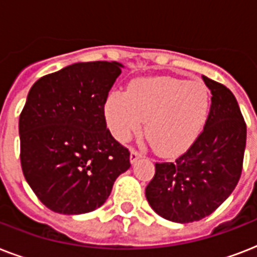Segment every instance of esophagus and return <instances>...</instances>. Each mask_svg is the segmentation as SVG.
I'll use <instances>...</instances> for the list:
<instances>
[{"label": "esophagus", "instance_id": "esophagus-1", "mask_svg": "<svg viewBox=\"0 0 257 257\" xmlns=\"http://www.w3.org/2000/svg\"><path fill=\"white\" fill-rule=\"evenodd\" d=\"M140 157H141L140 152H137V151H135V149H132V151H131V157H129V159H131V163H132V164H135V163H136V161L139 160Z\"/></svg>", "mask_w": 257, "mask_h": 257}]
</instances>
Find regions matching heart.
<instances>
[{"instance_id":"1","label":"heart","mask_w":257,"mask_h":257,"mask_svg":"<svg viewBox=\"0 0 257 257\" xmlns=\"http://www.w3.org/2000/svg\"><path fill=\"white\" fill-rule=\"evenodd\" d=\"M212 108L211 90L203 81L172 76L135 80L126 93H109L104 114L113 137L126 143L145 135L161 156L187 152L203 132Z\"/></svg>"}]
</instances>
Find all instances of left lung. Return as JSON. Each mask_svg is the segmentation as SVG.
<instances>
[{"label":"left lung","instance_id":"1","mask_svg":"<svg viewBox=\"0 0 257 257\" xmlns=\"http://www.w3.org/2000/svg\"><path fill=\"white\" fill-rule=\"evenodd\" d=\"M212 108L195 144L175 163H156L145 188L149 205L173 223H192L211 215L239 183L247 125L233 93L204 76Z\"/></svg>","mask_w":257,"mask_h":257}]
</instances>
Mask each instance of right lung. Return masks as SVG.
I'll list each match as a JSON object with an SVG mask.
<instances>
[{
    "instance_id": "add662e5",
    "label": "right lung",
    "mask_w": 257,
    "mask_h": 257,
    "mask_svg": "<svg viewBox=\"0 0 257 257\" xmlns=\"http://www.w3.org/2000/svg\"><path fill=\"white\" fill-rule=\"evenodd\" d=\"M124 66L76 62L30 88L18 131L21 167L40 201L62 215L101 207L131 167V153L106 129L104 104Z\"/></svg>"
}]
</instances>
